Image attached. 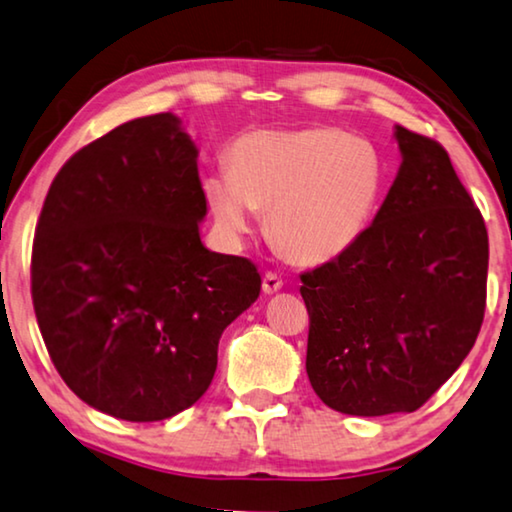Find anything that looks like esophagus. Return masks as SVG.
I'll list each match as a JSON object with an SVG mask.
<instances>
[{
  "label": "esophagus",
  "instance_id": "1",
  "mask_svg": "<svg viewBox=\"0 0 512 512\" xmlns=\"http://www.w3.org/2000/svg\"><path fill=\"white\" fill-rule=\"evenodd\" d=\"M280 287H283V278H280L278 273L266 271V273H264V280H262V290H264L266 294H273V292H278Z\"/></svg>",
  "mask_w": 512,
  "mask_h": 512
}]
</instances>
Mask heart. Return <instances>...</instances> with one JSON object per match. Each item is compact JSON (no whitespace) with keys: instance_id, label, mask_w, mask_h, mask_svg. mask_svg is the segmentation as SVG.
I'll return each mask as SVG.
<instances>
[{"instance_id":"obj_1","label":"heart","mask_w":512,"mask_h":512,"mask_svg":"<svg viewBox=\"0 0 512 512\" xmlns=\"http://www.w3.org/2000/svg\"><path fill=\"white\" fill-rule=\"evenodd\" d=\"M215 225L229 239L269 213V236L294 262L341 255L364 234L383 194V160L369 141L336 127L255 132L229 150V167L204 181Z\"/></svg>"}]
</instances>
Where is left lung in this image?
I'll return each mask as SVG.
<instances>
[{
	"instance_id": "1",
	"label": "left lung",
	"mask_w": 512,
	"mask_h": 512,
	"mask_svg": "<svg viewBox=\"0 0 512 512\" xmlns=\"http://www.w3.org/2000/svg\"><path fill=\"white\" fill-rule=\"evenodd\" d=\"M401 169L364 234L301 273L306 371L345 415L413 413L469 355L485 318L489 241L448 150L397 125Z\"/></svg>"
}]
</instances>
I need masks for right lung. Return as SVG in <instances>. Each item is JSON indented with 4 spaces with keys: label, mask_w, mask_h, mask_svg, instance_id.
<instances>
[{
    "label": "right lung",
    "mask_w": 512,
    "mask_h": 512,
    "mask_svg": "<svg viewBox=\"0 0 512 512\" xmlns=\"http://www.w3.org/2000/svg\"><path fill=\"white\" fill-rule=\"evenodd\" d=\"M197 148L171 113L115 127L64 162L32 246V304L69 390L127 422L201 399L257 266L204 248Z\"/></svg>",
    "instance_id": "add662e5"
}]
</instances>
